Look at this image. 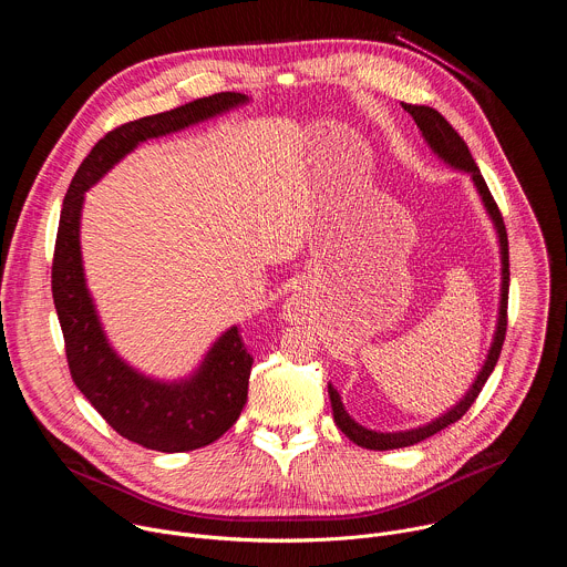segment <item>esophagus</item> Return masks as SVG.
Listing matches in <instances>:
<instances>
[{
	"instance_id": "34e87169",
	"label": "esophagus",
	"mask_w": 567,
	"mask_h": 567,
	"mask_svg": "<svg viewBox=\"0 0 567 567\" xmlns=\"http://www.w3.org/2000/svg\"><path fill=\"white\" fill-rule=\"evenodd\" d=\"M313 313V298L309 296V291L300 289L296 293H291L285 302H282V311L280 318L285 322H291V326H300L302 320H307Z\"/></svg>"
}]
</instances>
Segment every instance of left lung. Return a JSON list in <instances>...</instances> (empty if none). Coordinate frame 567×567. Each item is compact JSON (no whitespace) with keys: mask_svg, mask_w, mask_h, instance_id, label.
I'll return each mask as SVG.
<instances>
[{"mask_svg":"<svg viewBox=\"0 0 567 567\" xmlns=\"http://www.w3.org/2000/svg\"><path fill=\"white\" fill-rule=\"evenodd\" d=\"M403 110H406L424 141L429 143V147L444 161L446 166L460 171V173H466L482 199V206L484 210H487L489 219L494 221V228H496V235H498V245H501V305H498V322H496V332H494V341H492V348L487 352V359H484V365L482 370L477 372L475 381L471 383V388L466 390V394L455 403V406L451 411H446L444 415L435 417L433 422L424 424V426H417V429H409V431H392V433H381V431H372V429H365L361 426L359 422H354L350 417V413L346 411L343 401H341V394L339 390L328 383V392H330V401H332V413H334V422L337 426L359 446L363 449H370V451H390V449H403V446H413L435 433H440L442 429L455 424L468 409L471 403L477 399L482 385L487 383L489 374L494 372L496 363H498V357H501V350H503V341H505V332H507V298H509V241H507V230H505V221H503V215L487 188V184H484L482 175H480V168L475 166V161L466 147V143L462 141V136L451 127V123L433 107H426V105H403Z\"/></svg>","mask_w":567,"mask_h":567,"instance_id":"left-lung-1","label":"left lung"}]
</instances>
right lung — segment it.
<instances>
[{"label":"right lung","instance_id":"1","mask_svg":"<svg viewBox=\"0 0 567 567\" xmlns=\"http://www.w3.org/2000/svg\"><path fill=\"white\" fill-rule=\"evenodd\" d=\"M247 103L245 94L221 92L107 132L80 164L62 202L51 289L73 383L118 435L152 451L184 453L219 440L245 409L254 359L235 326L184 379L161 381L121 359L87 289L80 213L85 193L138 143L182 132Z\"/></svg>","mask_w":567,"mask_h":567}]
</instances>
